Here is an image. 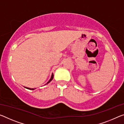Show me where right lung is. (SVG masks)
Returning a JSON list of instances; mask_svg holds the SVG:
<instances>
[{"label":"right lung","instance_id":"1","mask_svg":"<svg viewBox=\"0 0 124 124\" xmlns=\"http://www.w3.org/2000/svg\"><path fill=\"white\" fill-rule=\"evenodd\" d=\"M53 78H54V74H52V76H51V78H50V79L48 80V82H47V83L46 84H45V85H46V84H48L49 83H50V82L51 81V80L53 79ZM25 88H26V89H29V90H34V89H36V88H28V87H24Z\"/></svg>","mask_w":124,"mask_h":124}]
</instances>
